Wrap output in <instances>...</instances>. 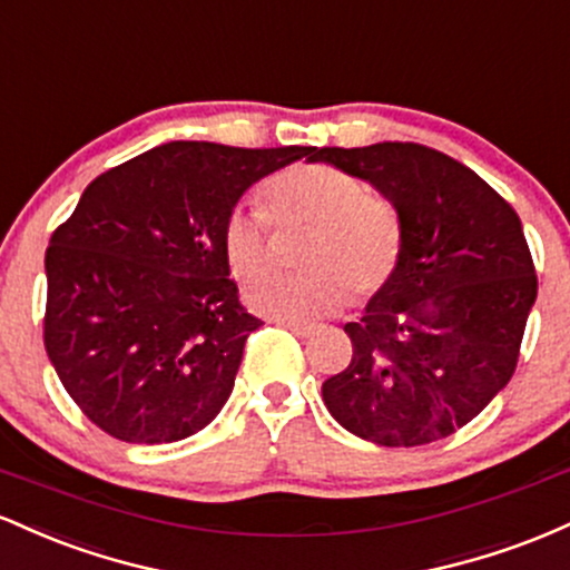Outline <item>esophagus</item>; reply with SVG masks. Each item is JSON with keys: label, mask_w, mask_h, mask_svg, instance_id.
<instances>
[{"label": "esophagus", "mask_w": 570, "mask_h": 570, "mask_svg": "<svg viewBox=\"0 0 570 570\" xmlns=\"http://www.w3.org/2000/svg\"><path fill=\"white\" fill-rule=\"evenodd\" d=\"M273 322H276L278 326H286V330H289L292 335H297V337H311V335H313V330H316V326H313V324H305V322H289V318H273Z\"/></svg>", "instance_id": "esophagus-1"}]
</instances>
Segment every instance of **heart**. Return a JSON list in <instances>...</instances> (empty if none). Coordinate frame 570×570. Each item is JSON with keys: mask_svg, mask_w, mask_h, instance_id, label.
<instances>
[{"mask_svg": "<svg viewBox=\"0 0 570 570\" xmlns=\"http://www.w3.org/2000/svg\"><path fill=\"white\" fill-rule=\"evenodd\" d=\"M265 214L235 206L222 222L219 246L227 271L240 284H257L271 271V230L307 227L297 276L267 278L248 294L254 311L305 322L337 311L345 294L367 299L394 276L402 252L396 208L351 174L326 163H297L265 181ZM268 219L265 220L264 217Z\"/></svg>", "mask_w": 570, "mask_h": 570, "instance_id": "1", "label": "heart"}]
</instances>
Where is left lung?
<instances>
[{"mask_svg":"<svg viewBox=\"0 0 570 570\" xmlns=\"http://www.w3.org/2000/svg\"><path fill=\"white\" fill-rule=\"evenodd\" d=\"M381 189L399 214L394 276L345 324L351 364L322 385L343 429L383 448L455 434L520 358L539 281L514 208L472 168L412 141L313 147Z\"/></svg>","mask_w":570,"mask_h":570,"instance_id":"left-lung-1","label":"left lung"}]
</instances>
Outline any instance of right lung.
<instances>
[{"label":"right lung","instance_id":"1","mask_svg":"<svg viewBox=\"0 0 570 570\" xmlns=\"http://www.w3.org/2000/svg\"><path fill=\"white\" fill-rule=\"evenodd\" d=\"M313 147L168 141L96 176L45 252V351L90 423L130 444L217 417L257 330L219 230L254 181Z\"/></svg>","mask_w":570,"mask_h":570}]
</instances>
